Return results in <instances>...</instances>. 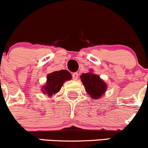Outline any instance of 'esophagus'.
Listing matches in <instances>:
<instances>
[{"label": "esophagus", "instance_id": "1", "mask_svg": "<svg viewBox=\"0 0 148 148\" xmlns=\"http://www.w3.org/2000/svg\"><path fill=\"white\" fill-rule=\"evenodd\" d=\"M78 73H73V79L75 80H77V78H78Z\"/></svg>", "mask_w": 148, "mask_h": 148}]
</instances>
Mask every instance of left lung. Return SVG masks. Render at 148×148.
Returning <instances> with one entry per match:
<instances>
[{
	"label": "left lung",
	"instance_id": "1",
	"mask_svg": "<svg viewBox=\"0 0 148 148\" xmlns=\"http://www.w3.org/2000/svg\"><path fill=\"white\" fill-rule=\"evenodd\" d=\"M90 71L81 75V81L85 87V91L92 99H100L106 92L107 84L98 75L94 73L92 70Z\"/></svg>",
	"mask_w": 148,
	"mask_h": 148
}]
</instances>
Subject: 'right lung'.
Instances as JSON below:
<instances>
[{
	"label": "right lung",
	"mask_w": 148,
	"mask_h": 148,
	"mask_svg": "<svg viewBox=\"0 0 148 148\" xmlns=\"http://www.w3.org/2000/svg\"><path fill=\"white\" fill-rule=\"evenodd\" d=\"M47 79V82L42 87V91L43 94L51 98L53 95L60 91L66 81L72 79V75L66 70H61L48 74Z\"/></svg>",
	"instance_id": "obj_1"
}]
</instances>
